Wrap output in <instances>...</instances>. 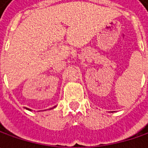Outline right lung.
<instances>
[{
    "label": "right lung",
    "mask_w": 148,
    "mask_h": 148,
    "mask_svg": "<svg viewBox=\"0 0 148 148\" xmlns=\"http://www.w3.org/2000/svg\"><path fill=\"white\" fill-rule=\"evenodd\" d=\"M26 110H29V109H28V108H26Z\"/></svg>",
    "instance_id": "right-lung-1"
}]
</instances>
